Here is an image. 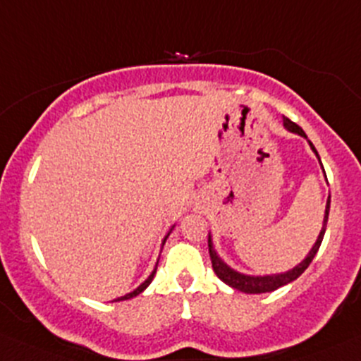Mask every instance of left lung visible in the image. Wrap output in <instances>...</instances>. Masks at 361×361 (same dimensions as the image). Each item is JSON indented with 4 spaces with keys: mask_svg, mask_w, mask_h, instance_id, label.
<instances>
[{
    "mask_svg": "<svg viewBox=\"0 0 361 361\" xmlns=\"http://www.w3.org/2000/svg\"><path fill=\"white\" fill-rule=\"evenodd\" d=\"M284 127L288 128L289 132H293V134H298L302 135V137L307 139V134L302 130V127H298L296 123H293L289 118H284ZM310 148H312V152L316 153V148H314L312 142L309 141ZM317 159H319V155H317ZM321 162V159H319ZM328 213H330V197H328V202H326V212H324V220H323V229H321L319 236H317V241L314 243V247L310 248L309 255H307L305 259H303L302 262H300L298 266H295L293 269H289V271H286V274H277V275H264V277H254V275H245V274H240V271H236V269L229 268V266L226 264V262L222 261V259L216 255L215 248H213V241H212V236L208 234V248H209V257H212V266H213V271H215L216 277L220 279L222 282H226L227 286H231V288L238 289V291L241 293H248V295H259V293H269V291H275V289L282 288V286L289 284V282L296 281V279L300 277V275L305 271L307 268H309V264L312 262L314 255L317 254V250H319L321 247V241H323V236H324V231H326V224H328Z\"/></svg>",
    "mask_w": 361,
    "mask_h": 361,
    "instance_id": "1",
    "label": "left lung"
}]
</instances>
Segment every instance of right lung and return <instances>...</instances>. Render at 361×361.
<instances>
[{"label":"right lung","instance_id":"obj_1","mask_svg":"<svg viewBox=\"0 0 361 361\" xmlns=\"http://www.w3.org/2000/svg\"><path fill=\"white\" fill-rule=\"evenodd\" d=\"M171 231H173V229H171ZM167 236H169V233H167ZM167 236H166V238H164V243H166ZM157 264H159V262H157ZM155 274H157V268H155V269H153V271H152V275H149V277H148V279H146V281H145V282H142V284H141V286H139V288H137V289H134V291H132V293H128V295L121 296V298H116V300H114V302H123V300H130V298H134V296L141 295V293H142V291H145V289H146V288H148V286H149V284H152V281H153V277H155Z\"/></svg>","mask_w":361,"mask_h":361}]
</instances>
